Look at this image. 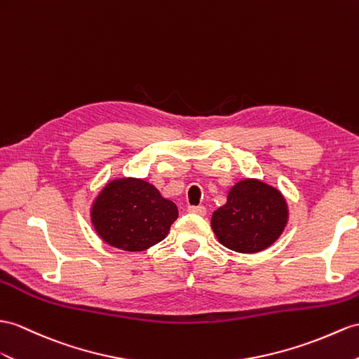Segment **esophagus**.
Listing matches in <instances>:
<instances>
[{"mask_svg":"<svg viewBox=\"0 0 359 359\" xmlns=\"http://www.w3.org/2000/svg\"><path fill=\"white\" fill-rule=\"evenodd\" d=\"M187 210H189V213L199 215V216H204L207 213V210H205L204 205H190Z\"/></svg>","mask_w":359,"mask_h":359,"instance_id":"esophagus-1","label":"esophagus"}]
</instances>
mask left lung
<instances>
[{
  "label": "left lung",
  "instance_id": "left-lung-1",
  "mask_svg": "<svg viewBox=\"0 0 359 359\" xmlns=\"http://www.w3.org/2000/svg\"><path fill=\"white\" fill-rule=\"evenodd\" d=\"M290 219L282 191L256 178L236 182L226 203L213 212L212 229L224 247L243 255L264 251L280 238Z\"/></svg>",
  "mask_w": 359,
  "mask_h": 359
}]
</instances>
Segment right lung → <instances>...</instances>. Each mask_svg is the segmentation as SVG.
I'll list each match as a JSON object with an SVG mask.
<instances>
[{"mask_svg":"<svg viewBox=\"0 0 359 359\" xmlns=\"http://www.w3.org/2000/svg\"><path fill=\"white\" fill-rule=\"evenodd\" d=\"M95 233L108 245L123 251H144L168 236L178 208L151 182L117 178L107 182L90 210Z\"/></svg>","mask_w":359,"mask_h":359,"instance_id":"add662e5","label":"right lung"}]
</instances>
